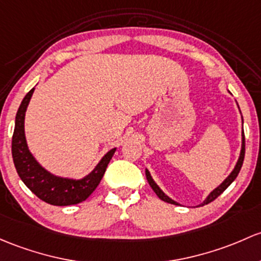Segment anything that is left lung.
Returning a JSON list of instances; mask_svg holds the SVG:
<instances>
[{
    "label": "left lung",
    "instance_id": "obj_1",
    "mask_svg": "<svg viewBox=\"0 0 261 261\" xmlns=\"http://www.w3.org/2000/svg\"><path fill=\"white\" fill-rule=\"evenodd\" d=\"M229 92H230V91H229ZM230 94H231V92H230ZM237 105H238V102H237ZM238 108H239V105H238ZM239 111H240V109H239ZM240 114H241V112H240ZM241 122L244 123V121H243V116H241ZM244 156H245V136H244V130H243V131H241V150H240V155H239V159H238L237 164H235L234 169H232V171L230 172L229 176H227L226 179H225V180L223 181V182H221L220 185L218 186V188L214 189V190L211 191L209 195L205 197V200L201 202V204L196 205L195 207L204 206V205H206V204H209V202L214 201V200H215L216 197H218L219 195H221V194H223L224 191L226 190L227 188H229L230 184H231L232 181L237 179V176H238V175H239L241 166H243ZM145 174H146V179H147V181H149V184H150V186H151V188H152V190L155 191L156 195L160 197V199L163 200V201L169 202V204H174V205H181V204H179V202H177V201H175V200H172L170 196H167L166 194L164 193L163 190H161L160 186H159L158 184L155 182V180L152 179V176H151V174H150L149 170L145 169Z\"/></svg>",
    "mask_w": 261,
    "mask_h": 261
}]
</instances>
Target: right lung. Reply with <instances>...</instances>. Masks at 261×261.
I'll list each match as a JSON object with an SVG mask.
<instances>
[{
    "instance_id": "right-lung-1",
    "label": "right lung",
    "mask_w": 261,
    "mask_h": 261,
    "mask_svg": "<svg viewBox=\"0 0 261 261\" xmlns=\"http://www.w3.org/2000/svg\"><path fill=\"white\" fill-rule=\"evenodd\" d=\"M35 87L24 96L16 114L15 130L12 136L13 164L24 185L42 201L56 206L79 204L86 200L97 188L117 147L109 150L101 158L94 170L81 179L60 176L45 169L30 151L24 134V116L34 95Z\"/></svg>"
}]
</instances>
